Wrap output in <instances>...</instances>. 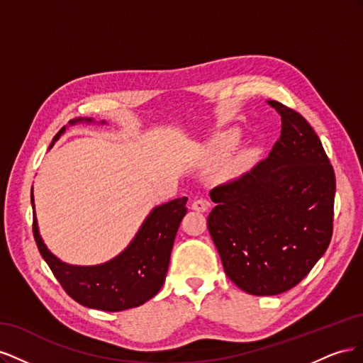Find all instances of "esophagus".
I'll return each instance as SVG.
<instances>
[{
  "mask_svg": "<svg viewBox=\"0 0 363 363\" xmlns=\"http://www.w3.org/2000/svg\"><path fill=\"white\" fill-rule=\"evenodd\" d=\"M191 207L194 208V211H196V212H207L208 207H211V204H208L206 200L201 199V200H195Z\"/></svg>",
  "mask_w": 363,
  "mask_h": 363,
  "instance_id": "obj_1",
  "label": "esophagus"
}]
</instances>
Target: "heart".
<instances>
[{
    "instance_id": "1",
    "label": "heart",
    "mask_w": 363,
    "mask_h": 363,
    "mask_svg": "<svg viewBox=\"0 0 363 363\" xmlns=\"http://www.w3.org/2000/svg\"><path fill=\"white\" fill-rule=\"evenodd\" d=\"M239 142H240V131L236 128H232L228 131H224V133L216 139L215 148H216V151L225 155V152H230L232 150H235L239 145Z\"/></svg>"
}]
</instances>
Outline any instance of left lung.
Segmentation results:
<instances>
[{
  "label": "left lung",
  "instance_id": "obj_1",
  "mask_svg": "<svg viewBox=\"0 0 363 363\" xmlns=\"http://www.w3.org/2000/svg\"><path fill=\"white\" fill-rule=\"evenodd\" d=\"M281 136L267 160L212 189L207 228L224 271L251 295H279L323 257L333 232L335 172L320 138L292 108L268 101Z\"/></svg>",
  "mask_w": 363,
  "mask_h": 363
}]
</instances>
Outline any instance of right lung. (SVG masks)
Returning <instances> with one entry per match:
<instances>
[{
	"instance_id": "right-lung-1",
	"label": "right lung",
	"mask_w": 363,
	"mask_h": 363,
	"mask_svg": "<svg viewBox=\"0 0 363 363\" xmlns=\"http://www.w3.org/2000/svg\"><path fill=\"white\" fill-rule=\"evenodd\" d=\"M107 124L94 118H75L69 125ZM65 125L54 136L50 148L67 131ZM188 199H175L156 206L140 224L130 244L112 257L98 265H71L60 260L43 242L35 211L31 189L33 233L40 255L67 294L82 306L106 312H121L138 307L151 300L163 286L169 267L175 235L186 215Z\"/></svg>"
}]
</instances>
